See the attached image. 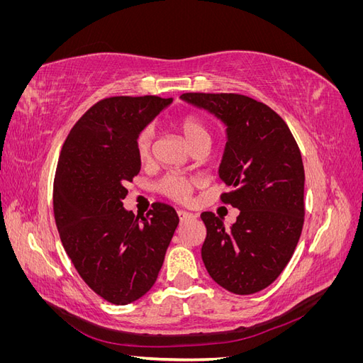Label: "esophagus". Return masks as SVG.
Wrapping results in <instances>:
<instances>
[{
	"instance_id": "esophagus-1",
	"label": "esophagus",
	"mask_w": 363,
	"mask_h": 363,
	"mask_svg": "<svg viewBox=\"0 0 363 363\" xmlns=\"http://www.w3.org/2000/svg\"><path fill=\"white\" fill-rule=\"evenodd\" d=\"M177 215L180 218V221H186V219H194L196 218V215L189 213V212H184V211H177Z\"/></svg>"
}]
</instances>
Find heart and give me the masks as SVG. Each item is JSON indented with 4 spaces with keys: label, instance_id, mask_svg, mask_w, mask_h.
I'll use <instances>...</instances> for the list:
<instances>
[{
    "label": "heart",
    "instance_id": "obj_1",
    "mask_svg": "<svg viewBox=\"0 0 363 363\" xmlns=\"http://www.w3.org/2000/svg\"><path fill=\"white\" fill-rule=\"evenodd\" d=\"M177 127L180 128L182 133L184 135L186 140L189 142V145L192 148L199 147V145H211V131H208L207 125L204 121L194 113H186L182 115L177 119ZM152 139H155V131L148 125L142 128L135 142V148H136V155L140 160H147L151 155V148H152ZM195 183L191 179H186L183 175L177 174H171L163 177L162 182L159 183V191L168 196V199L177 201V203H188L191 195L194 192Z\"/></svg>",
    "mask_w": 363,
    "mask_h": 363
}]
</instances>
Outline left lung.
I'll list each match as a JSON object with an SVG mask.
<instances>
[{"instance_id": "8db88e82", "label": "left lung", "mask_w": 363, "mask_h": 363, "mask_svg": "<svg viewBox=\"0 0 363 363\" xmlns=\"http://www.w3.org/2000/svg\"><path fill=\"white\" fill-rule=\"evenodd\" d=\"M182 98L227 125L219 177L221 201L239 208L236 223L203 212L204 267L224 289H265L291 260L304 224V167L288 124L271 107L239 94L188 92Z\"/></svg>"}]
</instances>
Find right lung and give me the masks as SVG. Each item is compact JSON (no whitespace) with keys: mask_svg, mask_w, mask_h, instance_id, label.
Returning a JSON list of instances; mask_svg holds the SVG:
<instances>
[{"mask_svg":"<svg viewBox=\"0 0 363 363\" xmlns=\"http://www.w3.org/2000/svg\"><path fill=\"white\" fill-rule=\"evenodd\" d=\"M172 98L111 96L94 104L62 147L54 177V219L77 272L106 301L145 295L163 265L179 215L155 203L147 216L123 207L140 171L135 142Z\"/></svg>","mask_w":363,"mask_h":363,"instance_id":"add662e5","label":"right lung"}]
</instances>
